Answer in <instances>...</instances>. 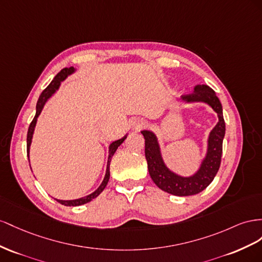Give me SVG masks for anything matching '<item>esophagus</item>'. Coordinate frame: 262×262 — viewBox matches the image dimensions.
<instances>
[{
    "instance_id": "esophagus-1",
    "label": "esophagus",
    "mask_w": 262,
    "mask_h": 262,
    "mask_svg": "<svg viewBox=\"0 0 262 262\" xmlns=\"http://www.w3.org/2000/svg\"><path fill=\"white\" fill-rule=\"evenodd\" d=\"M144 126H145V122L143 119H135V121L133 122V128L135 130H140Z\"/></svg>"
}]
</instances>
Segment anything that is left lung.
Returning <instances> with one entry per match:
<instances>
[{"label": "left lung", "instance_id": "left-lung-1", "mask_svg": "<svg viewBox=\"0 0 262 262\" xmlns=\"http://www.w3.org/2000/svg\"><path fill=\"white\" fill-rule=\"evenodd\" d=\"M181 99L188 102L202 101L210 104L219 115V123L214 127L208 138V149L206 158L202 162L198 172L190 178H182L164 166L162 161L158 141L155 134L143 130L145 138V156L148 164V171L152 181L162 191L178 196L194 195L206 189L214 180L221 166L223 152V139L225 136V121L223 117V108L220 99L215 92L207 85H196L194 92L184 94Z\"/></svg>", "mask_w": 262, "mask_h": 262}]
</instances>
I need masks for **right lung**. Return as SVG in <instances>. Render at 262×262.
<instances>
[{"label":"right lung","instance_id":"add662e5","mask_svg":"<svg viewBox=\"0 0 262 262\" xmlns=\"http://www.w3.org/2000/svg\"><path fill=\"white\" fill-rule=\"evenodd\" d=\"M73 72V68L72 67H70V68H64L62 69L60 72L57 73V76L54 78V80H52L50 82V84L43 90V91L41 92L40 96L38 101H37V105H36V115L34 117V119L32 121L31 125H29L28 127V132H27V156L29 154V146H31V143H32V137H33V133H34V128H35V125H36V121H37V117H38V115L40 114V112L45 105V103H46V101L50 98V96L54 94L56 92V90L59 88V85H60L61 81H63L67 77H68V74L72 73ZM126 137L122 138V139H118L116 141H114V143H112L111 146H110V155H108V161H107V168H106V174H105V178H104V180L102 182V184L99 186V189L94 191L92 194H90V195L88 196H84L82 199H78V200H72V201H62V200H57V202H59V203L64 205V206H79V205H82V204H85L88 203V202L92 201L93 199H95L96 196L99 195V194L105 189V186L110 180V163H111V160H112V157H113V155L115 154L116 149L118 148V146L121 145L123 141L125 140Z\"/></svg>","mask_w":262,"mask_h":262}]
</instances>
